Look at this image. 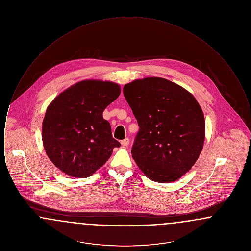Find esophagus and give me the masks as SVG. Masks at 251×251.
<instances>
[{
    "label": "esophagus",
    "instance_id": "34e87169",
    "mask_svg": "<svg viewBox=\"0 0 251 251\" xmlns=\"http://www.w3.org/2000/svg\"><path fill=\"white\" fill-rule=\"evenodd\" d=\"M121 146H123V147H127L129 144H130V140H129V138H125L124 140H122L121 142Z\"/></svg>",
    "mask_w": 251,
    "mask_h": 251
}]
</instances>
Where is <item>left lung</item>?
Returning a JSON list of instances; mask_svg holds the SVG:
<instances>
[{"mask_svg": "<svg viewBox=\"0 0 251 251\" xmlns=\"http://www.w3.org/2000/svg\"><path fill=\"white\" fill-rule=\"evenodd\" d=\"M139 125L131 155L144 174L156 182L182 177L201 155L205 120L189 91L169 80L147 77L123 87Z\"/></svg>", "mask_w": 251, "mask_h": 251, "instance_id": "left-lung-1", "label": "left lung"}]
</instances>
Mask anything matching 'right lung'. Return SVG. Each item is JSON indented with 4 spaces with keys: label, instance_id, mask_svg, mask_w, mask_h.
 Returning a JSON list of instances; mask_svg holds the SVG:
<instances>
[{
    "label": "right lung",
    "instance_id": "add662e5",
    "mask_svg": "<svg viewBox=\"0 0 251 251\" xmlns=\"http://www.w3.org/2000/svg\"><path fill=\"white\" fill-rule=\"evenodd\" d=\"M120 94V85L83 80L65 89L50 103L42 121L43 147L65 174L83 179L102 167L120 143L112 136L103 110Z\"/></svg>",
    "mask_w": 251,
    "mask_h": 251
}]
</instances>
